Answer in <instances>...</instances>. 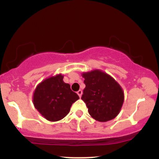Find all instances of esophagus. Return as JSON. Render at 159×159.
<instances>
[{
    "label": "esophagus",
    "instance_id": "obj_1",
    "mask_svg": "<svg viewBox=\"0 0 159 159\" xmlns=\"http://www.w3.org/2000/svg\"><path fill=\"white\" fill-rule=\"evenodd\" d=\"M82 93H83V91H82L81 90H79L77 92V94L79 96V97H81V95H82Z\"/></svg>",
    "mask_w": 159,
    "mask_h": 159
}]
</instances>
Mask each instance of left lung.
<instances>
[{"mask_svg": "<svg viewBox=\"0 0 159 159\" xmlns=\"http://www.w3.org/2000/svg\"><path fill=\"white\" fill-rule=\"evenodd\" d=\"M81 99L93 119L99 122L113 120L120 113L124 102V92L111 76L98 69L84 72Z\"/></svg>", "mask_w": 159, "mask_h": 159, "instance_id": "1", "label": "left lung"}]
</instances>
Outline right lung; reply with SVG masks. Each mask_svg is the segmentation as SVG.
<instances>
[{
    "instance_id": "right-lung-1",
    "label": "right lung",
    "mask_w": 159,
    "mask_h": 159,
    "mask_svg": "<svg viewBox=\"0 0 159 159\" xmlns=\"http://www.w3.org/2000/svg\"><path fill=\"white\" fill-rule=\"evenodd\" d=\"M61 74L44 80L35 89L33 96L34 107L45 119L52 122L64 118L79 96L63 81Z\"/></svg>"
}]
</instances>
